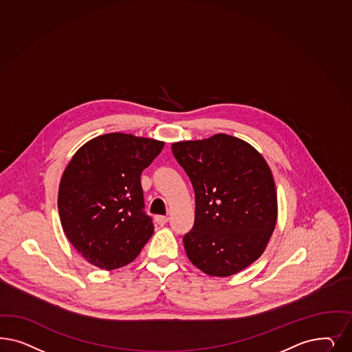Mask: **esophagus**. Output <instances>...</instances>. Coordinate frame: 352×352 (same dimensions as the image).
Listing matches in <instances>:
<instances>
[{
	"mask_svg": "<svg viewBox=\"0 0 352 352\" xmlns=\"http://www.w3.org/2000/svg\"><path fill=\"white\" fill-rule=\"evenodd\" d=\"M155 221H157L158 226L163 227V226H166L168 223V217L167 216H155Z\"/></svg>",
	"mask_w": 352,
	"mask_h": 352,
	"instance_id": "1",
	"label": "esophagus"
}]
</instances>
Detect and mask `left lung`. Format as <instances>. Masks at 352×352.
Instances as JSON below:
<instances>
[{
    "label": "left lung",
    "instance_id": "8db88e82",
    "mask_svg": "<svg viewBox=\"0 0 352 352\" xmlns=\"http://www.w3.org/2000/svg\"><path fill=\"white\" fill-rule=\"evenodd\" d=\"M195 194L194 226L184 236L189 261L212 277L241 272L261 258L277 223L272 172L249 142L217 133L172 144Z\"/></svg>",
    "mask_w": 352,
    "mask_h": 352
}]
</instances>
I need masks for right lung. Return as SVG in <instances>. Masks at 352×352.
Segmentation results:
<instances>
[{
  "label": "right lung",
  "mask_w": 352,
  "mask_h": 352,
  "mask_svg": "<svg viewBox=\"0 0 352 352\" xmlns=\"http://www.w3.org/2000/svg\"><path fill=\"white\" fill-rule=\"evenodd\" d=\"M163 146L116 132L91 138L69 160L58 211L66 237L88 263L106 271L124 267L153 236L140 177Z\"/></svg>",
  "instance_id": "add662e5"
}]
</instances>
